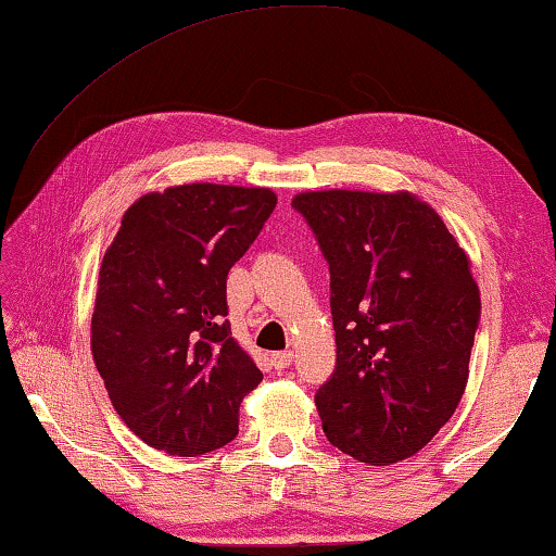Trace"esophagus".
<instances>
[{
	"instance_id": "esophagus-1",
	"label": "esophagus",
	"mask_w": 556,
	"mask_h": 556,
	"mask_svg": "<svg viewBox=\"0 0 556 556\" xmlns=\"http://www.w3.org/2000/svg\"><path fill=\"white\" fill-rule=\"evenodd\" d=\"M292 351H277V354H271V366H275L277 371H285V368L292 366Z\"/></svg>"
}]
</instances>
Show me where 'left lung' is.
Returning <instances> with one entry per match:
<instances>
[{
  "label": "left lung",
  "instance_id": "1",
  "mask_svg": "<svg viewBox=\"0 0 556 556\" xmlns=\"http://www.w3.org/2000/svg\"><path fill=\"white\" fill-rule=\"evenodd\" d=\"M331 275L337 368L316 391L324 433L361 463L428 445L460 403L480 321L463 247L410 192H302Z\"/></svg>",
  "mask_w": 556,
  "mask_h": 556
}]
</instances>
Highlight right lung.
Instances as JSON below:
<instances>
[{
	"label": "right lung",
	"mask_w": 556,
	"mask_h": 556,
	"mask_svg": "<svg viewBox=\"0 0 556 556\" xmlns=\"http://www.w3.org/2000/svg\"><path fill=\"white\" fill-rule=\"evenodd\" d=\"M277 207L267 188L148 192L105 250L91 349L113 408L155 451L195 457L240 430L262 371L232 339L227 275Z\"/></svg>",
	"instance_id": "obj_1"
}]
</instances>
